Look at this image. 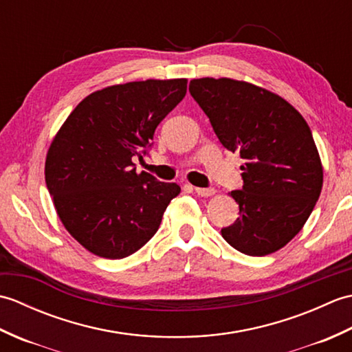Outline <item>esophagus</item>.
Wrapping results in <instances>:
<instances>
[{
    "label": "esophagus",
    "instance_id": "obj_1",
    "mask_svg": "<svg viewBox=\"0 0 352 352\" xmlns=\"http://www.w3.org/2000/svg\"><path fill=\"white\" fill-rule=\"evenodd\" d=\"M193 190H195L199 197H212L216 192L213 188H193Z\"/></svg>",
    "mask_w": 352,
    "mask_h": 352
}]
</instances>
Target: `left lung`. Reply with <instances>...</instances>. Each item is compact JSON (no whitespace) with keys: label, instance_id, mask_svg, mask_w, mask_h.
Listing matches in <instances>:
<instances>
[{"label":"left lung","instance_id":"1","mask_svg":"<svg viewBox=\"0 0 352 352\" xmlns=\"http://www.w3.org/2000/svg\"><path fill=\"white\" fill-rule=\"evenodd\" d=\"M189 92L228 151L241 153L243 188L230 193L241 216L221 230L246 256L286 246L307 222L324 169L309 124L271 91L233 78L190 80Z\"/></svg>","mask_w":352,"mask_h":352}]
</instances>
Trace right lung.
Wrapping results in <instances>:
<instances>
[{
  "label": "right lung",
  "instance_id": "right-lung-1",
  "mask_svg": "<svg viewBox=\"0 0 352 352\" xmlns=\"http://www.w3.org/2000/svg\"><path fill=\"white\" fill-rule=\"evenodd\" d=\"M188 80H145L96 91L71 111L52 139L45 182L68 233L98 257L131 256L160 227L182 192L142 170L133 157L180 102Z\"/></svg>",
  "mask_w": 352,
  "mask_h": 352
}]
</instances>
